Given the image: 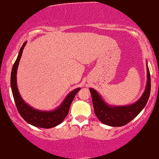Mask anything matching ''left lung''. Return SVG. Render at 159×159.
Masks as SVG:
<instances>
[{
    "mask_svg": "<svg viewBox=\"0 0 159 159\" xmlns=\"http://www.w3.org/2000/svg\"><path fill=\"white\" fill-rule=\"evenodd\" d=\"M147 81L145 91L138 101L129 105L113 106L106 103L99 93L93 88H90L93 101V109L98 119L110 126H122L127 124L143 110L146 107L150 91H151V78L148 64H146Z\"/></svg>",
    "mask_w": 159,
    "mask_h": 159,
    "instance_id": "1",
    "label": "left lung"
}]
</instances>
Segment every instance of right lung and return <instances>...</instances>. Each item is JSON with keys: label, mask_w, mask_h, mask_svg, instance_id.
Returning a JSON list of instances; mask_svg holds the SVG:
<instances>
[{"label": "right lung", "mask_w": 159, "mask_h": 159, "mask_svg": "<svg viewBox=\"0 0 159 159\" xmlns=\"http://www.w3.org/2000/svg\"><path fill=\"white\" fill-rule=\"evenodd\" d=\"M26 44V41L23 44L19 51L17 58L13 64L11 75V86L12 90L13 99L16 103V108L23 120L30 124L39 128L49 129L58 126L62 123L63 120L68 115L71 103L74 100L76 93L81 88H78L73 90L68 93L61 102V104L52 110H40L33 108L30 105L26 103L20 94L16 84V73L19 66V61L22 56L23 50Z\"/></svg>", "instance_id": "add662e5"}]
</instances>
